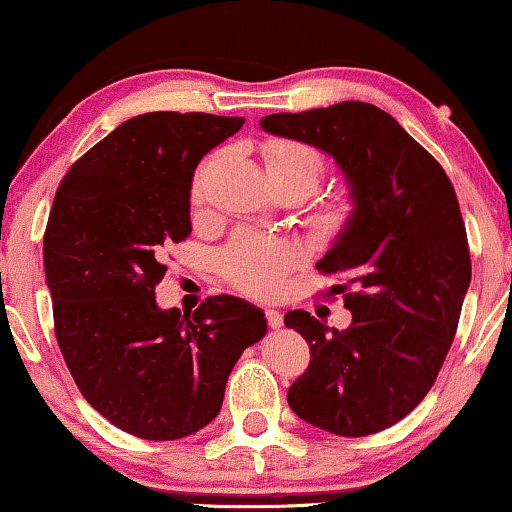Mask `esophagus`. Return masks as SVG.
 <instances>
[{"label": "esophagus", "instance_id": "1", "mask_svg": "<svg viewBox=\"0 0 512 512\" xmlns=\"http://www.w3.org/2000/svg\"><path fill=\"white\" fill-rule=\"evenodd\" d=\"M266 322H269L271 329H280L283 327V315H280V311H276V308H266Z\"/></svg>", "mask_w": 512, "mask_h": 512}]
</instances>
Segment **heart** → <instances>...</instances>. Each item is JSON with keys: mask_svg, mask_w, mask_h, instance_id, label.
Returning a JSON list of instances; mask_svg holds the SVG:
<instances>
[{"mask_svg": "<svg viewBox=\"0 0 512 512\" xmlns=\"http://www.w3.org/2000/svg\"><path fill=\"white\" fill-rule=\"evenodd\" d=\"M262 160L273 190H297L301 197L315 192L325 176L327 162L320 150L301 141L273 139L264 146ZM355 204L348 197H338L322 208L315 218L325 234H336L348 227ZM290 248L285 243L255 234H239L222 255L227 278L241 290L269 294L276 287L280 273L290 264Z\"/></svg>", "mask_w": 512, "mask_h": 512, "instance_id": "b5f03b06", "label": "heart"}]
</instances>
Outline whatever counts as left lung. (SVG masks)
I'll return each instance as SVG.
<instances>
[{
	"label": "left lung",
	"instance_id": "1",
	"mask_svg": "<svg viewBox=\"0 0 512 512\" xmlns=\"http://www.w3.org/2000/svg\"><path fill=\"white\" fill-rule=\"evenodd\" d=\"M264 132L325 150L343 171L355 213L318 262L345 278L352 313L338 331L306 311L285 325L311 345L287 392L301 420L336 436H369L403 420L434 385L471 283L457 194L441 164L373 104L271 113Z\"/></svg>",
	"mask_w": 512,
	"mask_h": 512
}]
</instances>
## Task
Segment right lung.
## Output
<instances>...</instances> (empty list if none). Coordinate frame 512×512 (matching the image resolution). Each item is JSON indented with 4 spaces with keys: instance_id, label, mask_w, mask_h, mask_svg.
<instances>
[{
    "instance_id": "obj_1",
    "label": "right lung",
    "mask_w": 512,
    "mask_h": 512,
    "mask_svg": "<svg viewBox=\"0 0 512 512\" xmlns=\"http://www.w3.org/2000/svg\"><path fill=\"white\" fill-rule=\"evenodd\" d=\"M243 122L129 118L67 171L50 208L43 264L64 362L92 408L146 441L206 427L243 350L266 334L262 308L232 294L194 313L155 301L167 248L192 232L194 169Z\"/></svg>"
}]
</instances>
